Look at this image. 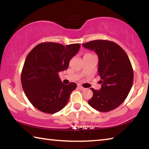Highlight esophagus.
<instances>
[{"mask_svg":"<svg viewBox=\"0 0 149 149\" xmlns=\"http://www.w3.org/2000/svg\"><path fill=\"white\" fill-rule=\"evenodd\" d=\"M77 87L79 88V89H80V90H81V91H83V90H84L85 89V88L84 87H83L81 85H77Z\"/></svg>","mask_w":149,"mask_h":149,"instance_id":"1","label":"esophagus"}]
</instances>
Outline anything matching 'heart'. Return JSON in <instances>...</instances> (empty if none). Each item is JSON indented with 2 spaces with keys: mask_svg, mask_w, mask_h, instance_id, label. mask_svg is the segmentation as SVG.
Instances as JSON below:
<instances>
[{
  "mask_svg": "<svg viewBox=\"0 0 149 149\" xmlns=\"http://www.w3.org/2000/svg\"><path fill=\"white\" fill-rule=\"evenodd\" d=\"M89 54V53H88V54Z\"/></svg>",
  "mask_w": 149,
  "mask_h": 149,
  "instance_id": "obj_1",
  "label": "heart"
}]
</instances>
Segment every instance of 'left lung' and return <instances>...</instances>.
Listing matches in <instances>:
<instances>
[{"label": "left lung", "mask_w": 149, "mask_h": 149, "mask_svg": "<svg viewBox=\"0 0 149 149\" xmlns=\"http://www.w3.org/2000/svg\"><path fill=\"white\" fill-rule=\"evenodd\" d=\"M99 56L98 74L100 90L91 89L93 95L88 103L100 112H109L119 107L127 98L133 82V70L129 57L114 42L95 40L83 44Z\"/></svg>", "instance_id": "1"}]
</instances>
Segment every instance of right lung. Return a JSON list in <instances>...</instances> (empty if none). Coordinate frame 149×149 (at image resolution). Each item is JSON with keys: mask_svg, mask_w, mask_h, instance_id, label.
Returning <instances> with one entry per match:
<instances>
[{"mask_svg": "<svg viewBox=\"0 0 149 149\" xmlns=\"http://www.w3.org/2000/svg\"><path fill=\"white\" fill-rule=\"evenodd\" d=\"M80 44L64 46L52 42L37 45L26 57L21 74L24 91L32 105L47 114L61 110L77 84L64 85L58 74L68 68Z\"/></svg>", "mask_w": 149, "mask_h": 149, "instance_id": "1", "label": "right lung"}]
</instances>
